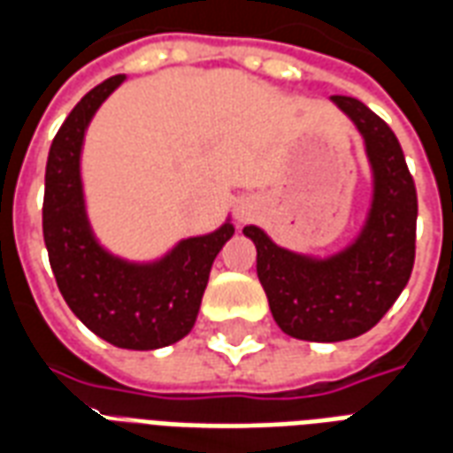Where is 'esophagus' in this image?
I'll return each instance as SVG.
<instances>
[{
  "mask_svg": "<svg viewBox=\"0 0 453 453\" xmlns=\"http://www.w3.org/2000/svg\"><path fill=\"white\" fill-rule=\"evenodd\" d=\"M235 216H237V220H240V223H247V220H250V218H252V208H247V206H237Z\"/></svg>",
  "mask_w": 453,
  "mask_h": 453,
  "instance_id": "34e87169",
  "label": "esophagus"
}]
</instances>
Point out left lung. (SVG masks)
<instances>
[{"label":"left lung","mask_w":453,"mask_h":453,"mask_svg":"<svg viewBox=\"0 0 453 453\" xmlns=\"http://www.w3.org/2000/svg\"><path fill=\"white\" fill-rule=\"evenodd\" d=\"M333 102L361 133L373 177L359 235L334 255L313 257L279 247L262 227L242 230L257 247V276L276 325L305 342L369 333L395 303L415 265L418 191L395 133L359 99Z\"/></svg>","instance_id":"8db88e82"}]
</instances>
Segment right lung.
Here are the masks:
<instances>
[{"mask_svg": "<svg viewBox=\"0 0 453 453\" xmlns=\"http://www.w3.org/2000/svg\"><path fill=\"white\" fill-rule=\"evenodd\" d=\"M123 80L116 74L84 94L55 135L45 165L43 240L70 311L113 347L148 351L191 333L213 259L235 227L227 218L155 262H128L99 245L84 206L82 142L96 109Z\"/></svg>", "mask_w": 453, "mask_h": 453, "instance_id": "1", "label": "right lung"}]
</instances>
